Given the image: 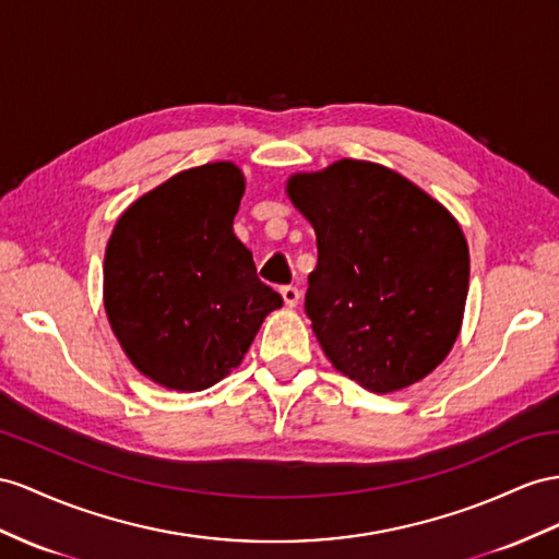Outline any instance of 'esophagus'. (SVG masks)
<instances>
[{"mask_svg": "<svg viewBox=\"0 0 559 559\" xmlns=\"http://www.w3.org/2000/svg\"><path fill=\"white\" fill-rule=\"evenodd\" d=\"M281 297H283L285 307H297V302H299V290L295 288V285H283V288H281Z\"/></svg>", "mask_w": 559, "mask_h": 559, "instance_id": "esophagus-1", "label": "esophagus"}]
</instances>
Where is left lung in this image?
Here are the masks:
<instances>
[{
  "instance_id": "1",
  "label": "left lung",
  "mask_w": 559,
  "mask_h": 559,
  "mask_svg": "<svg viewBox=\"0 0 559 559\" xmlns=\"http://www.w3.org/2000/svg\"><path fill=\"white\" fill-rule=\"evenodd\" d=\"M317 231L307 317L331 364L364 390H404L461 333L469 250L453 214L376 163L337 160L288 179Z\"/></svg>"
}]
</instances>
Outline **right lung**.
Here are the masks:
<instances>
[{"label": "right lung", "instance_id": "add662e5", "mask_svg": "<svg viewBox=\"0 0 559 559\" xmlns=\"http://www.w3.org/2000/svg\"><path fill=\"white\" fill-rule=\"evenodd\" d=\"M246 177L234 163L183 169L127 207L104 262V307L139 373L177 392L226 378L283 307L234 234Z\"/></svg>", "mask_w": 559, "mask_h": 559}]
</instances>
